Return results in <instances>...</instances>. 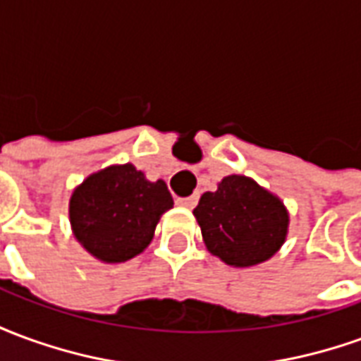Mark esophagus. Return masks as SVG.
<instances>
[{
	"mask_svg": "<svg viewBox=\"0 0 361 361\" xmlns=\"http://www.w3.org/2000/svg\"><path fill=\"white\" fill-rule=\"evenodd\" d=\"M197 201H199V195H191V197H185V199H178L176 203L181 204V207H188V209H193L197 204Z\"/></svg>",
	"mask_w": 361,
	"mask_h": 361,
	"instance_id": "34e87169",
	"label": "esophagus"
}]
</instances>
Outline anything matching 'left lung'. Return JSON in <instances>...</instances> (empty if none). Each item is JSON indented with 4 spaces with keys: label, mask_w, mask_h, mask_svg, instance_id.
<instances>
[{
    "label": "left lung",
    "mask_w": 361,
    "mask_h": 361,
    "mask_svg": "<svg viewBox=\"0 0 361 361\" xmlns=\"http://www.w3.org/2000/svg\"><path fill=\"white\" fill-rule=\"evenodd\" d=\"M203 242L232 267H253L271 259L288 234V211L279 197L247 176H226L195 207Z\"/></svg>",
    "instance_id": "8db88e82"
}]
</instances>
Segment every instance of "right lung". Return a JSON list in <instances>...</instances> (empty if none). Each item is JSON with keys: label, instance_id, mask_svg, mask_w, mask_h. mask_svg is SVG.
<instances>
[{"label": "right lung", "instance_id": "obj_1", "mask_svg": "<svg viewBox=\"0 0 361 361\" xmlns=\"http://www.w3.org/2000/svg\"><path fill=\"white\" fill-rule=\"evenodd\" d=\"M173 207L162 180L149 181L133 164L90 173L69 199V220L90 255L123 263L147 250L160 216Z\"/></svg>", "mask_w": 361, "mask_h": 361}]
</instances>
